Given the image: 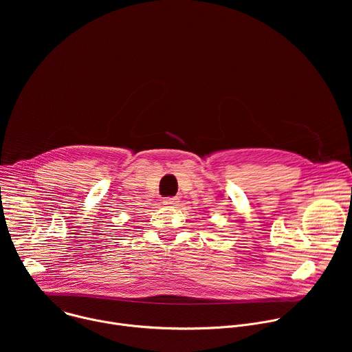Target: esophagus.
<instances>
[{"label": "esophagus", "instance_id": "esophagus-1", "mask_svg": "<svg viewBox=\"0 0 352 352\" xmlns=\"http://www.w3.org/2000/svg\"><path fill=\"white\" fill-rule=\"evenodd\" d=\"M178 202H179L178 197H166L163 204H164L166 206H168V208H175V206L178 205Z\"/></svg>", "mask_w": 352, "mask_h": 352}]
</instances>
